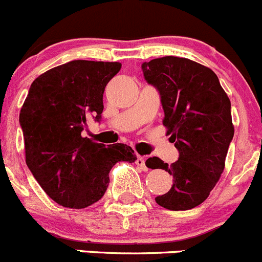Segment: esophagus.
Masks as SVG:
<instances>
[{"instance_id":"1","label":"esophagus","mask_w":262,"mask_h":262,"mask_svg":"<svg viewBox=\"0 0 262 262\" xmlns=\"http://www.w3.org/2000/svg\"><path fill=\"white\" fill-rule=\"evenodd\" d=\"M136 164L141 168L142 170H147V167L145 165V158L141 157V155H137V159H136Z\"/></svg>"}]
</instances>
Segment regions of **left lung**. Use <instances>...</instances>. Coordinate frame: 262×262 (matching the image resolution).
<instances>
[{"label": "left lung", "mask_w": 262, "mask_h": 262, "mask_svg": "<svg viewBox=\"0 0 262 262\" xmlns=\"http://www.w3.org/2000/svg\"><path fill=\"white\" fill-rule=\"evenodd\" d=\"M147 84L160 94L163 125L180 157L168 165L157 157L147 168L164 169L173 186L155 198L168 210H190L203 204L215 187L234 135L230 100L213 70L195 61L167 56L141 64Z\"/></svg>", "instance_id": "8db88e82"}]
</instances>
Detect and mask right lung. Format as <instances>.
Returning <instances> with one entry per match:
<instances>
[{"mask_svg":"<svg viewBox=\"0 0 262 262\" xmlns=\"http://www.w3.org/2000/svg\"><path fill=\"white\" fill-rule=\"evenodd\" d=\"M120 62L77 61L38 76L20 111L25 160L44 192L64 208L82 209L103 198L117 162L134 163L126 144L105 147L82 137L86 120H102L103 93Z\"/></svg>","mask_w":262,"mask_h":262,"instance_id":"obj_1","label":"right lung"}]
</instances>
